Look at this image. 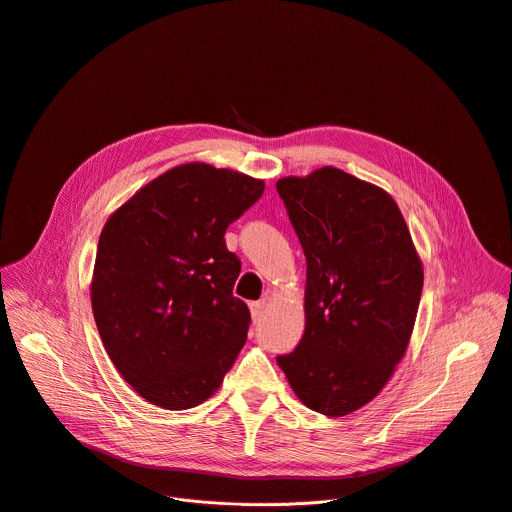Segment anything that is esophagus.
<instances>
[{"label":"esophagus","mask_w":512,"mask_h":512,"mask_svg":"<svg viewBox=\"0 0 512 512\" xmlns=\"http://www.w3.org/2000/svg\"><path fill=\"white\" fill-rule=\"evenodd\" d=\"M251 316H253V320L255 322H259L261 318H263V312H265V308H267V300L263 298V300H257V302H251Z\"/></svg>","instance_id":"34e87169"}]
</instances>
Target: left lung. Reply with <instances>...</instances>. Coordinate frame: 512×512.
Returning a JSON list of instances; mask_svg holds the SVG:
<instances>
[{
    "mask_svg": "<svg viewBox=\"0 0 512 512\" xmlns=\"http://www.w3.org/2000/svg\"><path fill=\"white\" fill-rule=\"evenodd\" d=\"M306 255V330L277 356L312 411L373 401L403 358L423 289L405 218L381 188L338 168L275 184Z\"/></svg>",
    "mask_w": 512,
    "mask_h": 512,
    "instance_id": "1",
    "label": "left lung"
}]
</instances>
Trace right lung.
<instances>
[{"label":"right lung","instance_id":"add662e5","mask_svg":"<svg viewBox=\"0 0 512 512\" xmlns=\"http://www.w3.org/2000/svg\"><path fill=\"white\" fill-rule=\"evenodd\" d=\"M265 184L208 164L178 166L109 216L91 285L95 322L121 377L158 407L206 401L251 324L233 296L241 259L225 233Z\"/></svg>","mask_w":512,"mask_h":512}]
</instances>
